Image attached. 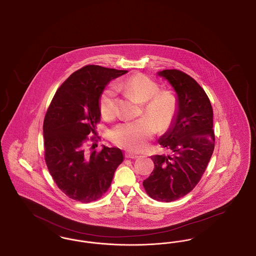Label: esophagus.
Instances as JSON below:
<instances>
[{
  "instance_id": "34e87169",
  "label": "esophagus",
  "mask_w": 256,
  "mask_h": 256,
  "mask_svg": "<svg viewBox=\"0 0 256 256\" xmlns=\"http://www.w3.org/2000/svg\"><path fill=\"white\" fill-rule=\"evenodd\" d=\"M124 156H126V158H138V156H136V154H132V152H126Z\"/></svg>"
}]
</instances>
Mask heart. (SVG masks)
<instances>
[{
  "instance_id": "1",
  "label": "heart",
  "mask_w": 256,
  "mask_h": 256,
  "mask_svg": "<svg viewBox=\"0 0 256 256\" xmlns=\"http://www.w3.org/2000/svg\"><path fill=\"white\" fill-rule=\"evenodd\" d=\"M116 88L142 102L148 118L116 126L110 132V138L118 146L140 152L145 148L156 128L165 130L170 126L178 110L176 98L169 91H159L158 84L142 74L119 80ZM117 90L108 88L100 98V110L106 119L114 118L117 113Z\"/></svg>"
}]
</instances>
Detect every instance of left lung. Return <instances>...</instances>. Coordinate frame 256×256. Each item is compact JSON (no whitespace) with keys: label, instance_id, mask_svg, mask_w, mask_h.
I'll list each match as a JSON object with an SVG mask.
<instances>
[{"label":"left lung","instance_id":"obj_1","mask_svg":"<svg viewBox=\"0 0 256 256\" xmlns=\"http://www.w3.org/2000/svg\"><path fill=\"white\" fill-rule=\"evenodd\" d=\"M176 95L178 110L158 143L170 154L154 156V169L143 182L154 200L170 202L191 192L200 182L215 145L213 110L204 90L194 78L178 70H163Z\"/></svg>","mask_w":256,"mask_h":256}]
</instances>
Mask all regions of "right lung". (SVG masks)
<instances>
[{
  "instance_id": "1",
  "label": "right lung",
  "mask_w": 256,
  "mask_h": 256,
  "mask_svg": "<svg viewBox=\"0 0 256 256\" xmlns=\"http://www.w3.org/2000/svg\"><path fill=\"white\" fill-rule=\"evenodd\" d=\"M126 73L98 65L84 66L63 82L46 113V164L58 188L74 200L89 202L100 198L124 158L119 148L104 145L100 152H88L86 142L89 134H96L100 98L106 86Z\"/></svg>"
}]
</instances>
